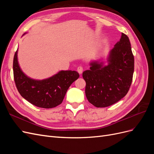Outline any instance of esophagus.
Here are the masks:
<instances>
[{"instance_id":"34e87169","label":"esophagus","mask_w":154,"mask_h":154,"mask_svg":"<svg viewBox=\"0 0 154 154\" xmlns=\"http://www.w3.org/2000/svg\"><path fill=\"white\" fill-rule=\"evenodd\" d=\"M83 67H82V66H79L78 68H77V71L78 72V73L80 74H81L82 73V72H83Z\"/></svg>"}]
</instances>
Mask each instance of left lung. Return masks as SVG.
Listing matches in <instances>:
<instances>
[{
    "mask_svg": "<svg viewBox=\"0 0 154 154\" xmlns=\"http://www.w3.org/2000/svg\"><path fill=\"white\" fill-rule=\"evenodd\" d=\"M103 62H92L90 69L83 72L86 82L88 101L96 107H106L117 103L126 96L132 82L134 58L128 37L122 34Z\"/></svg>",
    "mask_w": 154,
    "mask_h": 154,
    "instance_id": "left-lung-1",
    "label": "left lung"
}]
</instances>
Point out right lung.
I'll use <instances>...</instances> for the list:
<instances>
[{
    "instance_id": "right-lung-1",
    "label": "right lung",
    "mask_w": 154,
    "mask_h": 154,
    "mask_svg": "<svg viewBox=\"0 0 154 154\" xmlns=\"http://www.w3.org/2000/svg\"><path fill=\"white\" fill-rule=\"evenodd\" d=\"M13 58V76L20 94L29 103L40 108L51 109L61 104L69 87L80 76L75 71H61L42 80L27 76L22 71L17 58Z\"/></svg>"
}]
</instances>
